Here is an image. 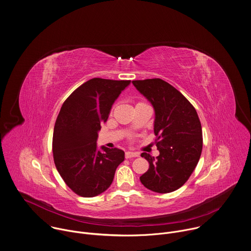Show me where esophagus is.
Returning a JSON list of instances; mask_svg holds the SVG:
<instances>
[{
	"mask_svg": "<svg viewBox=\"0 0 251 251\" xmlns=\"http://www.w3.org/2000/svg\"><path fill=\"white\" fill-rule=\"evenodd\" d=\"M139 155H140L139 152H136V151H128L125 152V157H126V158L137 157V156H139Z\"/></svg>",
	"mask_w": 251,
	"mask_h": 251,
	"instance_id": "34e87169",
	"label": "esophagus"
}]
</instances>
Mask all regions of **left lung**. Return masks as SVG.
Wrapping results in <instances>:
<instances>
[{
	"mask_svg": "<svg viewBox=\"0 0 251 251\" xmlns=\"http://www.w3.org/2000/svg\"><path fill=\"white\" fill-rule=\"evenodd\" d=\"M135 88L151 103L154 110L153 132L159 154L154 158L143 152L150 168L140 180L156 193L180 188L199 161L203 139L198 114L186 98L160 78L133 80Z\"/></svg>",
	"mask_w": 251,
	"mask_h": 251,
	"instance_id": "left-lung-1",
	"label": "left lung"
}]
</instances>
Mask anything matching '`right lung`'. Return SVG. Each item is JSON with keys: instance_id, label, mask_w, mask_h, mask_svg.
I'll use <instances>...</instances> for the list:
<instances>
[{"instance_id": "right-lung-1", "label": "right lung", "mask_w": 251, "mask_h": 251, "mask_svg": "<svg viewBox=\"0 0 251 251\" xmlns=\"http://www.w3.org/2000/svg\"><path fill=\"white\" fill-rule=\"evenodd\" d=\"M131 80L95 77L82 83L63 103L53 132V157L65 183L81 197H95L112 183L124 151L98 150L100 124Z\"/></svg>"}]
</instances>
